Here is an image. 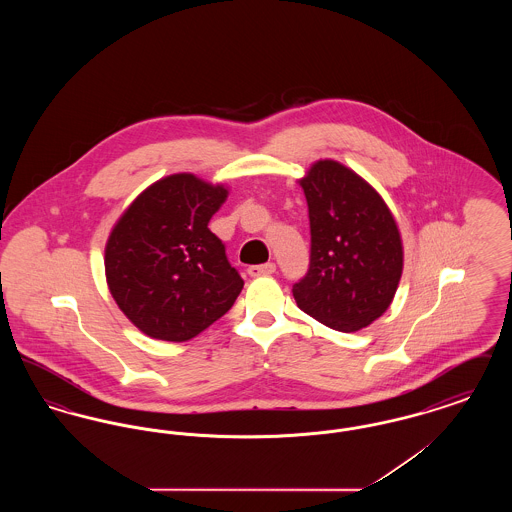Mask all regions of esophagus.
<instances>
[{
  "mask_svg": "<svg viewBox=\"0 0 512 512\" xmlns=\"http://www.w3.org/2000/svg\"><path fill=\"white\" fill-rule=\"evenodd\" d=\"M276 272V265L274 263H265V265H251L247 268V274L251 278H257V276H270Z\"/></svg>",
  "mask_w": 512,
  "mask_h": 512,
  "instance_id": "1",
  "label": "esophagus"
}]
</instances>
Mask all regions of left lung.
Segmentation results:
<instances>
[{
    "mask_svg": "<svg viewBox=\"0 0 512 512\" xmlns=\"http://www.w3.org/2000/svg\"><path fill=\"white\" fill-rule=\"evenodd\" d=\"M311 222V261L293 284L297 307L340 332L386 313L403 272V245L380 194L338 161H318L299 180Z\"/></svg>",
    "mask_w": 512,
    "mask_h": 512,
    "instance_id": "obj_1",
    "label": "left lung"
}]
</instances>
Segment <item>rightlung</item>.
<instances>
[{"instance_id":"obj_1","label":"right lung","mask_w":512,"mask_h":512,"mask_svg":"<svg viewBox=\"0 0 512 512\" xmlns=\"http://www.w3.org/2000/svg\"><path fill=\"white\" fill-rule=\"evenodd\" d=\"M228 197L194 174H171L138 195L105 245L119 309L155 340H192L230 311L244 288L207 228Z\"/></svg>"}]
</instances>
